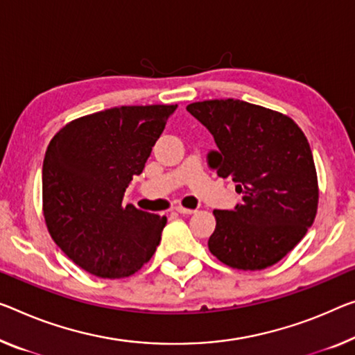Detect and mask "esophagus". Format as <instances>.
Masks as SVG:
<instances>
[{
  "label": "esophagus",
  "instance_id": "1",
  "mask_svg": "<svg viewBox=\"0 0 355 355\" xmlns=\"http://www.w3.org/2000/svg\"><path fill=\"white\" fill-rule=\"evenodd\" d=\"M176 211L179 214H193L195 209H190V208H184V206H178Z\"/></svg>",
  "mask_w": 355,
  "mask_h": 355
}]
</instances>
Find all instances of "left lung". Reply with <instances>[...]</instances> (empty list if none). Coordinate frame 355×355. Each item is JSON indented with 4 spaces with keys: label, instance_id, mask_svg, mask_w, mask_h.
I'll list each match as a JSON object with an SVG mask.
<instances>
[{
    "label": "left lung",
    "instance_id": "1",
    "mask_svg": "<svg viewBox=\"0 0 355 355\" xmlns=\"http://www.w3.org/2000/svg\"><path fill=\"white\" fill-rule=\"evenodd\" d=\"M187 111L219 147L208 155L209 166L243 195L233 211H214L211 254L243 271L277 263L318 212V173L306 136L286 114L233 98L196 101Z\"/></svg>",
    "mask_w": 355,
    "mask_h": 355
}]
</instances>
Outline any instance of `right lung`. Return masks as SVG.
Wrapping results in <instances>:
<instances>
[{
  "mask_svg": "<svg viewBox=\"0 0 355 355\" xmlns=\"http://www.w3.org/2000/svg\"><path fill=\"white\" fill-rule=\"evenodd\" d=\"M178 105L121 106L68 122L47 146L42 214L57 246L90 275L119 279L150 260L165 216L122 205Z\"/></svg>",
  "mask_w": 355,
  "mask_h": 355,
  "instance_id": "add662e5",
  "label": "right lung"
}]
</instances>
